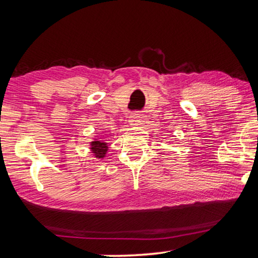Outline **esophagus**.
I'll use <instances>...</instances> for the list:
<instances>
[{"label": "esophagus", "mask_w": 258, "mask_h": 258, "mask_svg": "<svg viewBox=\"0 0 258 258\" xmlns=\"http://www.w3.org/2000/svg\"><path fill=\"white\" fill-rule=\"evenodd\" d=\"M145 119V117H143V115H141L140 112H134L132 113V115L130 116V119H128V123L131 125H140L141 123H143V120Z\"/></svg>", "instance_id": "34e87169"}]
</instances>
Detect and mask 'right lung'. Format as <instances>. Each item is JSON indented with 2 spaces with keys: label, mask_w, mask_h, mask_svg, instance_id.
<instances>
[{
  "label": "right lung",
  "mask_w": 258,
  "mask_h": 258,
  "mask_svg": "<svg viewBox=\"0 0 258 258\" xmlns=\"http://www.w3.org/2000/svg\"><path fill=\"white\" fill-rule=\"evenodd\" d=\"M91 150L95 156V158H103L108 151V145L104 141H99V140H94L91 142Z\"/></svg>",
  "instance_id": "right-lung-1"
}]
</instances>
